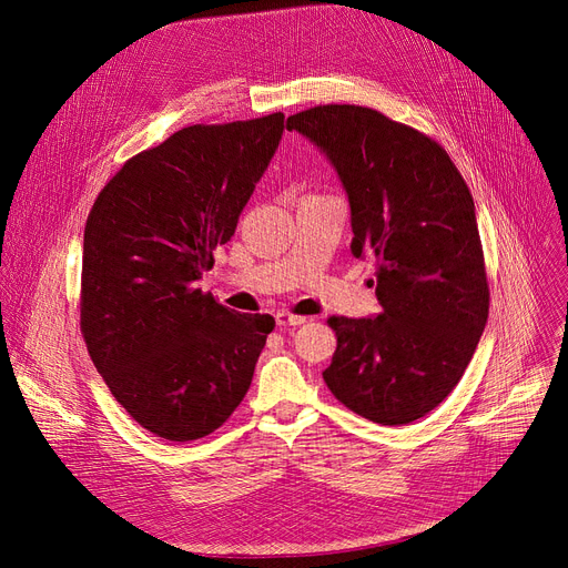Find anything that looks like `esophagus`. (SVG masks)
I'll list each match as a JSON object with an SVG mask.
<instances>
[{
    "instance_id": "esophagus-1",
    "label": "esophagus",
    "mask_w": 568,
    "mask_h": 568,
    "mask_svg": "<svg viewBox=\"0 0 568 568\" xmlns=\"http://www.w3.org/2000/svg\"><path fill=\"white\" fill-rule=\"evenodd\" d=\"M304 322H306L304 315H294V313H287V311H278L276 313V324L278 326H300Z\"/></svg>"
}]
</instances>
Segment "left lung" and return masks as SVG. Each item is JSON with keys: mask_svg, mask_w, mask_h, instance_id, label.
I'll return each mask as SVG.
<instances>
[{"mask_svg": "<svg viewBox=\"0 0 568 568\" xmlns=\"http://www.w3.org/2000/svg\"><path fill=\"white\" fill-rule=\"evenodd\" d=\"M287 131L336 168L352 212V253L377 262V317H329L338 336L322 373L352 412L405 426L460 382L488 320L490 292L474 200L449 154L373 108L315 105Z\"/></svg>", "mask_w": 568, "mask_h": 568, "instance_id": "1", "label": "left lung"}]
</instances>
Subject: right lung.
Returning a JSON list of instances; mask_svg holds the SVG:
<instances>
[{
	"label": "right lung",
	"instance_id": "obj_1",
	"mask_svg": "<svg viewBox=\"0 0 568 568\" xmlns=\"http://www.w3.org/2000/svg\"><path fill=\"white\" fill-rule=\"evenodd\" d=\"M283 119L176 131L129 159L89 212L80 332L116 403L163 439L221 428L276 326L225 308L197 281L276 154Z\"/></svg>",
	"mask_w": 568,
	"mask_h": 568
}]
</instances>
